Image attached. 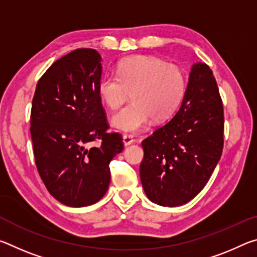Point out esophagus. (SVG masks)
Wrapping results in <instances>:
<instances>
[{
	"instance_id": "1",
	"label": "esophagus",
	"mask_w": 257,
	"mask_h": 257,
	"mask_svg": "<svg viewBox=\"0 0 257 257\" xmlns=\"http://www.w3.org/2000/svg\"><path fill=\"white\" fill-rule=\"evenodd\" d=\"M122 141H123L124 146H128L130 144H133V143L135 142V139H134L133 136H130V135H124Z\"/></svg>"
}]
</instances>
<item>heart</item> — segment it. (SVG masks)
Masks as SVG:
<instances>
[{"label":"heart","instance_id":"obj_1","mask_svg":"<svg viewBox=\"0 0 257 257\" xmlns=\"http://www.w3.org/2000/svg\"><path fill=\"white\" fill-rule=\"evenodd\" d=\"M103 103L116 110L132 93L133 102L113 115L116 130L141 132L151 118L164 121L180 107L187 90V75L180 66L167 63L153 55H132L122 59L115 75L104 76L98 82Z\"/></svg>","mask_w":257,"mask_h":257}]
</instances>
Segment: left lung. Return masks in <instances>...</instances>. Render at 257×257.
Returning <instances> with one entry per match:
<instances>
[{
	"label": "left lung",
	"instance_id": "8db88e82",
	"mask_svg": "<svg viewBox=\"0 0 257 257\" xmlns=\"http://www.w3.org/2000/svg\"><path fill=\"white\" fill-rule=\"evenodd\" d=\"M223 105L213 72L195 63L184 101L173 118L142 143L141 180L146 196L161 206H180L210 179L223 149Z\"/></svg>",
	"mask_w": 257,
	"mask_h": 257
}]
</instances>
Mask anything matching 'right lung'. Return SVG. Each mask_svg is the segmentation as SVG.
Wrapping results in <instances>:
<instances>
[{
  "label": "right lung",
  "mask_w": 257,
  "mask_h": 257,
  "mask_svg": "<svg viewBox=\"0 0 257 257\" xmlns=\"http://www.w3.org/2000/svg\"><path fill=\"white\" fill-rule=\"evenodd\" d=\"M102 58L77 49L47 69L35 90L30 134L37 171L47 190L67 206L98 202L108 188V164L123 150L120 134L108 124L97 86ZM101 144L88 148L92 141Z\"/></svg>",
  "instance_id": "obj_1"
}]
</instances>
